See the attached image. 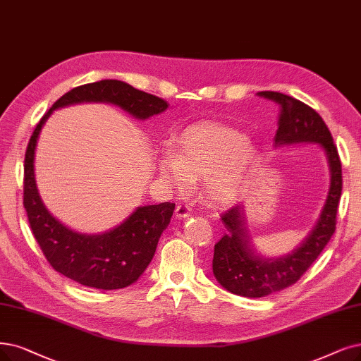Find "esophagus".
Returning a JSON list of instances; mask_svg holds the SVG:
<instances>
[{
    "mask_svg": "<svg viewBox=\"0 0 361 361\" xmlns=\"http://www.w3.org/2000/svg\"><path fill=\"white\" fill-rule=\"evenodd\" d=\"M175 213H176V218H178V219H185V218H188V216L191 214V207H190L188 204L179 203V204L176 206Z\"/></svg>",
    "mask_w": 361,
    "mask_h": 361,
    "instance_id": "esophagus-1",
    "label": "esophagus"
}]
</instances>
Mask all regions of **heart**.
Listing matches in <instances>:
<instances>
[{
  "label": "heart",
  "instance_id": "heart-1",
  "mask_svg": "<svg viewBox=\"0 0 361 361\" xmlns=\"http://www.w3.org/2000/svg\"><path fill=\"white\" fill-rule=\"evenodd\" d=\"M255 143L235 128L221 123L186 127L175 137V149L160 160L161 175L178 190L201 178V191L214 204L237 200L259 166Z\"/></svg>",
  "mask_w": 361,
  "mask_h": 361
}]
</instances>
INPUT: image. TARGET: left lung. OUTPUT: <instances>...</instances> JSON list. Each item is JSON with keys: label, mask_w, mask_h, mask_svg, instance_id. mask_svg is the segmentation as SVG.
Returning <instances> with one entry per match:
<instances>
[{"label": "left lung", "mask_w": 361, "mask_h": 361, "mask_svg": "<svg viewBox=\"0 0 361 361\" xmlns=\"http://www.w3.org/2000/svg\"><path fill=\"white\" fill-rule=\"evenodd\" d=\"M259 97L280 106L276 145L299 142L320 143L330 166V190L319 221L299 246L280 257H265L255 252L244 225L241 206H234L221 219L225 235L214 244L213 274L231 293L262 298L295 284L326 247L336 228V213L342 192V166L336 145L323 118L311 106L279 92H261Z\"/></svg>", "instance_id": "left-lung-1"}]
</instances>
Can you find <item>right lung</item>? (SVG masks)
<instances>
[{"label":"right lung","mask_w":361,"mask_h":361,"mask_svg":"<svg viewBox=\"0 0 361 361\" xmlns=\"http://www.w3.org/2000/svg\"><path fill=\"white\" fill-rule=\"evenodd\" d=\"M80 102H109L145 120L167 109L161 97L117 80H102L69 90L39 120L25 154L23 206L32 234L47 262L65 277L94 289L114 290L135 283L149 265L158 240L170 224L173 203L137 207L108 233L80 234L56 221L38 195L34 157L38 135L53 109Z\"/></svg>","instance_id":"obj_1"}]
</instances>
